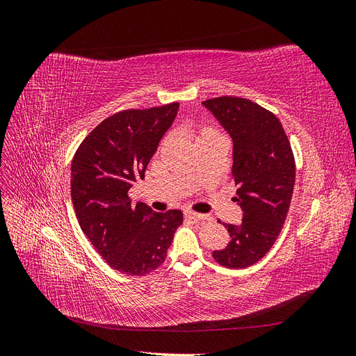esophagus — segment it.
<instances>
[{
	"label": "esophagus",
	"mask_w": 356,
	"mask_h": 356,
	"mask_svg": "<svg viewBox=\"0 0 356 356\" xmlns=\"http://www.w3.org/2000/svg\"><path fill=\"white\" fill-rule=\"evenodd\" d=\"M184 217H186L187 220H191V221H203V220L208 218L207 215L197 213V212H191V211H186V212H184Z\"/></svg>",
	"instance_id": "34e87169"
}]
</instances>
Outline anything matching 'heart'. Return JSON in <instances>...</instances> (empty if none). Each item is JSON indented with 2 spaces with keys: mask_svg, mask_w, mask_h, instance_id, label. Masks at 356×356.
Instances as JSON below:
<instances>
[{
  "mask_svg": "<svg viewBox=\"0 0 356 356\" xmlns=\"http://www.w3.org/2000/svg\"><path fill=\"white\" fill-rule=\"evenodd\" d=\"M215 131H212V129H203V131L200 132V135H199V138L197 139H200V138H203V136H207V135H209V134H213Z\"/></svg>",
  "mask_w": 356,
  "mask_h": 356,
  "instance_id": "obj_1",
  "label": "heart"
}]
</instances>
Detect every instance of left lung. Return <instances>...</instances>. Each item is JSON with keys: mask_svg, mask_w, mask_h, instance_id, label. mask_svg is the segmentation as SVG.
I'll list each match as a JSON object with an SVG mask.
<instances>
[{"mask_svg": "<svg viewBox=\"0 0 356 356\" xmlns=\"http://www.w3.org/2000/svg\"><path fill=\"white\" fill-rule=\"evenodd\" d=\"M233 141L232 175L243 217L224 224L230 242L213 251V260L229 268L255 264L281 233L293 197L296 161L277 117L258 104L234 96L202 102Z\"/></svg>", "mask_w": 356, "mask_h": 356, "instance_id": "left-lung-1", "label": "left lung"}]
</instances>
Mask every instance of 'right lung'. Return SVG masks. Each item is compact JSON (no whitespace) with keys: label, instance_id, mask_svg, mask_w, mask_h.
I'll return each instance as SVG.
<instances>
[{"label":"right lung","instance_id":"1","mask_svg":"<svg viewBox=\"0 0 356 356\" xmlns=\"http://www.w3.org/2000/svg\"><path fill=\"white\" fill-rule=\"evenodd\" d=\"M178 102L124 110L84 138L71 165V197L83 233L114 270L143 276L163 264L182 212H154L129 199L168 129Z\"/></svg>","mask_w":356,"mask_h":356}]
</instances>
